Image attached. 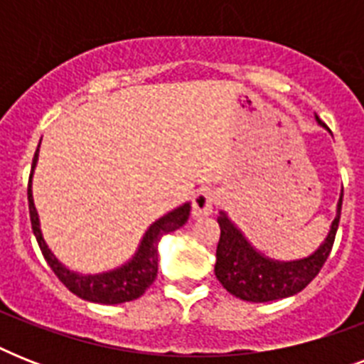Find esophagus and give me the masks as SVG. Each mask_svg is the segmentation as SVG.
<instances>
[{"instance_id":"esophagus-1","label":"esophagus","mask_w":364,"mask_h":364,"mask_svg":"<svg viewBox=\"0 0 364 364\" xmlns=\"http://www.w3.org/2000/svg\"><path fill=\"white\" fill-rule=\"evenodd\" d=\"M217 204V194L210 188H200L193 196V215L205 217L210 215Z\"/></svg>"}]
</instances>
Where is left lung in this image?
I'll use <instances>...</instances> for the list:
<instances>
[{
  "mask_svg": "<svg viewBox=\"0 0 364 364\" xmlns=\"http://www.w3.org/2000/svg\"><path fill=\"white\" fill-rule=\"evenodd\" d=\"M317 122L323 124L317 117ZM344 188L340 194L338 213L333 221L331 232L323 245L308 259L293 262H277L257 253L243 234L234 227L225 213L217 219L221 227V238L217 243L215 276L228 293L247 302H270L300 293L325 264L334 245L342 211Z\"/></svg>",
  "mask_w": 364,
  "mask_h": 364,
  "instance_id": "8db88e82",
  "label": "left lung"
}]
</instances>
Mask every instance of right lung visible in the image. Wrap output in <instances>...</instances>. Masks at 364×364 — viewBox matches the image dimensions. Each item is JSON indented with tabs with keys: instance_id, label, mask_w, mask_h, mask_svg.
<instances>
[{
	"instance_id": "right-lung-1",
	"label": "right lung",
	"mask_w": 364,
	"mask_h": 364,
	"mask_svg": "<svg viewBox=\"0 0 364 364\" xmlns=\"http://www.w3.org/2000/svg\"><path fill=\"white\" fill-rule=\"evenodd\" d=\"M39 151V147H37ZM37 153L31 162V173L36 168ZM31 173L30 183H28V208H30L31 230L36 234V240L39 243L43 257L47 264L53 268V272L58 276V279L70 289L71 293L77 294L79 299L98 302V304H121V302H130V300L139 299L149 285L154 282L156 272H159V247L160 238L168 232H173L179 227H183L191 213V204H183L181 208L170 211L168 215L160 217L159 221L153 223L141 240V245L137 249L136 257L113 272H105L98 276H81L75 272H70L64 264H60L58 259L50 253L47 243L43 240L41 228H39V217H37L36 205H33V196H31Z\"/></svg>"
}]
</instances>
